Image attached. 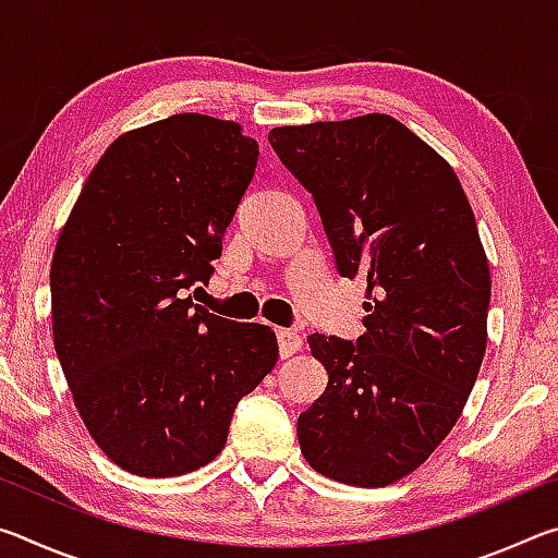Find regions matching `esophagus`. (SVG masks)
Instances as JSON below:
<instances>
[{"label":"esophagus","instance_id":"esophagus-1","mask_svg":"<svg viewBox=\"0 0 558 558\" xmlns=\"http://www.w3.org/2000/svg\"><path fill=\"white\" fill-rule=\"evenodd\" d=\"M276 337H278V349L282 359H288L302 349V337L298 332H292V329H278Z\"/></svg>","mask_w":558,"mask_h":558}]
</instances>
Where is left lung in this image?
<instances>
[{"instance_id": "8db88e82", "label": "left lung", "mask_w": 558, "mask_h": 558, "mask_svg": "<svg viewBox=\"0 0 558 558\" xmlns=\"http://www.w3.org/2000/svg\"><path fill=\"white\" fill-rule=\"evenodd\" d=\"M313 194L337 270L366 280L356 344L313 335L327 389L298 418L319 475L384 487L423 465L465 409L487 347L489 266L458 174L391 116L270 130Z\"/></svg>"}]
</instances>
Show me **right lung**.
Returning <instances> with one entry per match:
<instances>
[{"mask_svg":"<svg viewBox=\"0 0 558 558\" xmlns=\"http://www.w3.org/2000/svg\"><path fill=\"white\" fill-rule=\"evenodd\" d=\"M258 162L239 122L182 112L93 167L51 260L53 347L93 440L122 470L177 477L226 446L278 362L276 332L194 305Z\"/></svg>","mask_w":558,"mask_h":558,"instance_id":"1","label":"right lung"}]
</instances>
